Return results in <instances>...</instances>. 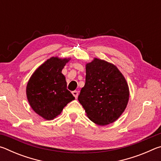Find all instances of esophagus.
I'll return each instance as SVG.
<instances>
[{"label":"esophagus","instance_id":"34e87169","mask_svg":"<svg viewBox=\"0 0 161 161\" xmlns=\"http://www.w3.org/2000/svg\"><path fill=\"white\" fill-rule=\"evenodd\" d=\"M72 93L73 94V96H74L76 98V99H77V98L78 97V92L77 91H73Z\"/></svg>","mask_w":161,"mask_h":161}]
</instances>
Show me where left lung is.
I'll return each instance as SVG.
<instances>
[{
    "label": "left lung",
    "mask_w": 161,
    "mask_h": 161,
    "mask_svg": "<svg viewBox=\"0 0 161 161\" xmlns=\"http://www.w3.org/2000/svg\"><path fill=\"white\" fill-rule=\"evenodd\" d=\"M129 99L126 79L115 65L97 58L86 64V81L78 100L92 121L100 126L113 123Z\"/></svg>",
    "instance_id": "1"
}]
</instances>
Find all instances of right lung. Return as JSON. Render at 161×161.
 Returning a JSON list of instances; mask_svg holds the SVG:
<instances>
[{
  "instance_id": "right-lung-1",
  "label": "right lung",
  "mask_w": 161,
  "mask_h": 161,
  "mask_svg": "<svg viewBox=\"0 0 161 161\" xmlns=\"http://www.w3.org/2000/svg\"><path fill=\"white\" fill-rule=\"evenodd\" d=\"M70 59L53 57L32 74L27 84L28 102L35 113L46 120H53L75 97L67 89L62 70Z\"/></svg>"
}]
</instances>
